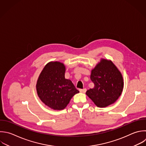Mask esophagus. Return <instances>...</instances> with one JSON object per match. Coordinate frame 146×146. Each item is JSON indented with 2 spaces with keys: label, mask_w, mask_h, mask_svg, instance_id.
<instances>
[{
  "label": "esophagus",
  "mask_w": 146,
  "mask_h": 146,
  "mask_svg": "<svg viewBox=\"0 0 146 146\" xmlns=\"http://www.w3.org/2000/svg\"><path fill=\"white\" fill-rule=\"evenodd\" d=\"M87 90L86 88H83V89H79V91L80 92H82V93H85L86 92Z\"/></svg>",
  "instance_id": "1"
}]
</instances>
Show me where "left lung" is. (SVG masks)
Masks as SVG:
<instances>
[{
  "label": "left lung",
  "instance_id": "1",
  "mask_svg": "<svg viewBox=\"0 0 146 146\" xmlns=\"http://www.w3.org/2000/svg\"><path fill=\"white\" fill-rule=\"evenodd\" d=\"M94 87L87 91L86 95L99 107L113 103L123 88L120 72L112 62L102 59L91 71L90 76Z\"/></svg>",
  "mask_w": 146,
  "mask_h": 146
}]
</instances>
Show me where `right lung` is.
I'll use <instances>...</instances> for the list:
<instances>
[{"label":"right lung","instance_id":"1","mask_svg":"<svg viewBox=\"0 0 146 146\" xmlns=\"http://www.w3.org/2000/svg\"><path fill=\"white\" fill-rule=\"evenodd\" d=\"M65 66L62 63H48L41 72L36 84L38 95L47 106L64 109L72 97L79 91L70 80L65 79Z\"/></svg>","mask_w":146,"mask_h":146}]
</instances>
